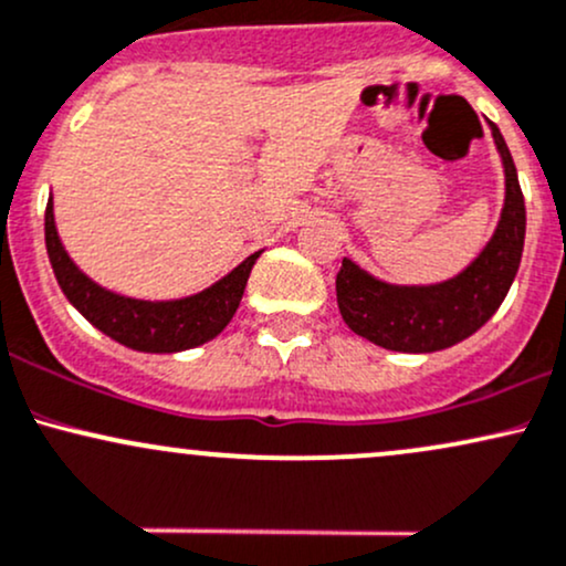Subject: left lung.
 <instances>
[{"label": "left lung", "mask_w": 566, "mask_h": 566, "mask_svg": "<svg viewBox=\"0 0 566 566\" xmlns=\"http://www.w3.org/2000/svg\"><path fill=\"white\" fill-rule=\"evenodd\" d=\"M492 138L505 168V202L484 251L460 275L430 285H396L368 275L353 259L336 272V302L347 326L396 353H436L479 332L503 304L522 264L526 208L516 165L494 123Z\"/></svg>", "instance_id": "1"}]
</instances>
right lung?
<instances>
[{"label": "right lung", "instance_id": "add662e5", "mask_svg": "<svg viewBox=\"0 0 566 566\" xmlns=\"http://www.w3.org/2000/svg\"><path fill=\"white\" fill-rule=\"evenodd\" d=\"M44 245H48L50 264H53L55 281H59L63 296L98 332L138 353L192 350V347L206 345L224 332L240 300H243L251 266L256 264L259 253H251L245 262L227 272L221 281L202 289L200 294L170 302H146L101 289L69 259L59 230H55L53 198L48 200V211H44Z\"/></svg>", "mask_w": 566, "mask_h": 566}]
</instances>
